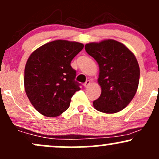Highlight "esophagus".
Instances as JSON below:
<instances>
[{"instance_id":"obj_1","label":"esophagus","mask_w":159,"mask_h":159,"mask_svg":"<svg viewBox=\"0 0 159 159\" xmlns=\"http://www.w3.org/2000/svg\"><path fill=\"white\" fill-rule=\"evenodd\" d=\"M90 84H91V81H89V80H88V81H85V83L84 84V86L86 88V87H88V85H89Z\"/></svg>"}]
</instances>
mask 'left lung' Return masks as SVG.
<instances>
[{"instance_id": "8db88e82", "label": "left lung", "mask_w": 159, "mask_h": 159, "mask_svg": "<svg viewBox=\"0 0 159 159\" xmlns=\"http://www.w3.org/2000/svg\"><path fill=\"white\" fill-rule=\"evenodd\" d=\"M84 48L99 65L101 94L93 102L94 108L106 113L123 110L134 98L139 81V66L134 54L113 39L88 43Z\"/></svg>"}]
</instances>
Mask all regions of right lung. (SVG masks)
Returning a JSON list of instances; mask_svg holds the SVG:
<instances>
[{
  "label": "right lung",
  "instance_id": "add662e5",
  "mask_svg": "<svg viewBox=\"0 0 159 159\" xmlns=\"http://www.w3.org/2000/svg\"><path fill=\"white\" fill-rule=\"evenodd\" d=\"M84 48L82 43L55 40L40 46L30 55L24 71L26 95L41 114L55 117L69 107L79 83L71 60Z\"/></svg>",
  "mask_w": 159,
  "mask_h": 159
}]
</instances>
